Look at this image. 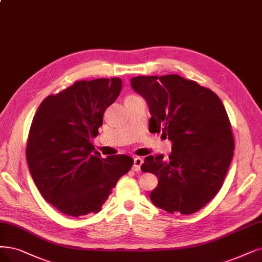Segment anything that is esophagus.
<instances>
[{"label": "esophagus", "mask_w": 262, "mask_h": 262, "mask_svg": "<svg viewBox=\"0 0 262 262\" xmlns=\"http://www.w3.org/2000/svg\"><path fill=\"white\" fill-rule=\"evenodd\" d=\"M142 163H143V159L140 158V157H135V158L133 159V167H132L133 171H135V172L140 171Z\"/></svg>", "instance_id": "1"}]
</instances>
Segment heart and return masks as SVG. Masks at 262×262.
<instances>
[{
	"label": "heart",
	"mask_w": 262,
	"mask_h": 262,
	"mask_svg": "<svg viewBox=\"0 0 262 262\" xmlns=\"http://www.w3.org/2000/svg\"><path fill=\"white\" fill-rule=\"evenodd\" d=\"M133 98H139V97H137V96H134V95H131V96L127 97V99H133Z\"/></svg>",
	"instance_id": "heart-1"
}]
</instances>
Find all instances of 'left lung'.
Returning <instances> with one entry per match:
<instances>
[{"mask_svg": "<svg viewBox=\"0 0 262 262\" xmlns=\"http://www.w3.org/2000/svg\"><path fill=\"white\" fill-rule=\"evenodd\" d=\"M131 86L148 104L149 132L172 142L169 159L146 157L143 172L157 176L151 202L169 213L189 215L221 190L234 140L222 100L211 89L180 75L138 76Z\"/></svg>", "mask_w": 262, "mask_h": 262, "instance_id": "1", "label": "left lung"}]
</instances>
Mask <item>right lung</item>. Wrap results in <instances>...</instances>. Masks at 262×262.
Here are the masks:
<instances>
[{"mask_svg": "<svg viewBox=\"0 0 262 262\" xmlns=\"http://www.w3.org/2000/svg\"><path fill=\"white\" fill-rule=\"evenodd\" d=\"M121 87L118 77L75 81L44 99L35 113L26 148L29 170L40 194L61 213H98L133 165L125 155L101 158L91 143Z\"/></svg>", "mask_w": 262, "mask_h": 262, "instance_id": "obj_1", "label": "right lung"}]
</instances>
